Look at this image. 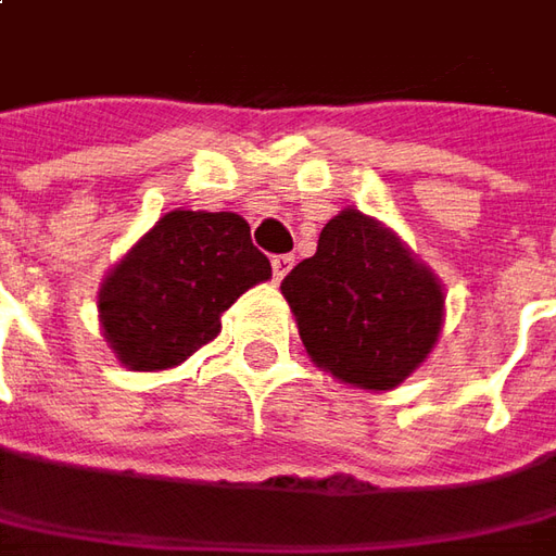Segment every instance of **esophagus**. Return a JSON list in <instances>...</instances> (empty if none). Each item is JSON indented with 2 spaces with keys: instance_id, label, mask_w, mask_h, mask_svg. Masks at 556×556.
<instances>
[{
  "instance_id": "34e87169",
  "label": "esophagus",
  "mask_w": 556,
  "mask_h": 556,
  "mask_svg": "<svg viewBox=\"0 0 556 556\" xmlns=\"http://www.w3.org/2000/svg\"><path fill=\"white\" fill-rule=\"evenodd\" d=\"M290 266H293V256L290 254L271 256V275H275V281H281L287 271H290Z\"/></svg>"
}]
</instances>
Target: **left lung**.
I'll list each match as a JSON object with an SVG mask.
<instances>
[{
	"instance_id": "left-lung-1",
	"label": "left lung",
	"mask_w": 556,
	"mask_h": 556,
	"mask_svg": "<svg viewBox=\"0 0 556 556\" xmlns=\"http://www.w3.org/2000/svg\"><path fill=\"white\" fill-rule=\"evenodd\" d=\"M281 293L317 366L354 388L390 390L427 359L442 329V285L390 229L348 208Z\"/></svg>"
}]
</instances>
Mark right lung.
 Listing matches in <instances>:
<instances>
[{
  "label": "right lung",
  "mask_w": 556,
  "mask_h": 556,
  "mask_svg": "<svg viewBox=\"0 0 556 556\" xmlns=\"http://www.w3.org/2000/svg\"><path fill=\"white\" fill-rule=\"evenodd\" d=\"M271 275L251 227L232 212H168L111 269L99 317L136 372L178 366L220 332V315Z\"/></svg>",
  "instance_id": "1"
}]
</instances>
